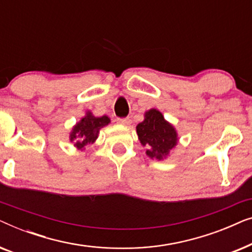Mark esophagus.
<instances>
[{"label": "esophagus", "instance_id": "esophagus-1", "mask_svg": "<svg viewBox=\"0 0 252 252\" xmlns=\"http://www.w3.org/2000/svg\"><path fill=\"white\" fill-rule=\"evenodd\" d=\"M118 124H120V125H124V126H129L130 124H132V120H130L129 118H119Z\"/></svg>", "mask_w": 252, "mask_h": 252}]
</instances>
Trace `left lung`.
<instances>
[{"instance_id": "1", "label": "left lung", "mask_w": 252, "mask_h": 252, "mask_svg": "<svg viewBox=\"0 0 252 252\" xmlns=\"http://www.w3.org/2000/svg\"><path fill=\"white\" fill-rule=\"evenodd\" d=\"M136 133L141 144L147 148L146 154L153 159L163 160L178 143L177 130L157 109L144 113V120L136 126Z\"/></svg>"}]
</instances>
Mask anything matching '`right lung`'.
<instances>
[{"label": "right lung", "mask_w": 252, "mask_h": 252, "mask_svg": "<svg viewBox=\"0 0 252 252\" xmlns=\"http://www.w3.org/2000/svg\"><path fill=\"white\" fill-rule=\"evenodd\" d=\"M109 124L110 118L108 116L95 117L91 111H87L84 118H81L72 128L70 133L71 142L74 143L75 148L84 150L88 144L95 142L98 137L99 129Z\"/></svg>", "instance_id": "add662e5"}]
</instances>
